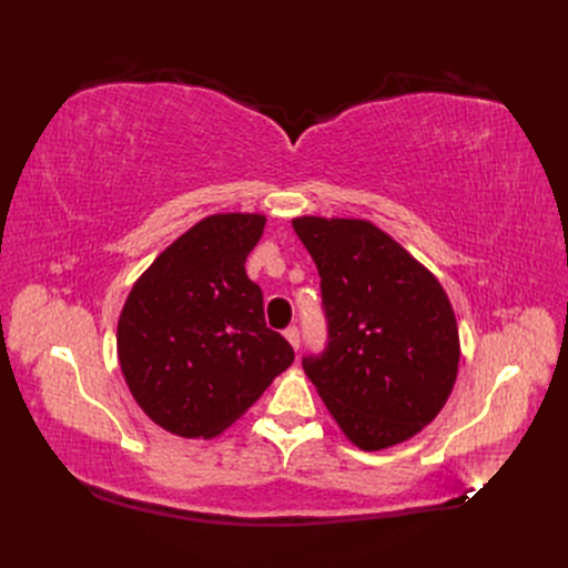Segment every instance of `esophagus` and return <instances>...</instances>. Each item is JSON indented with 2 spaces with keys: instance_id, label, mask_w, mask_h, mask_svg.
Masks as SVG:
<instances>
[{
  "instance_id": "obj_1",
  "label": "esophagus",
  "mask_w": 568,
  "mask_h": 568,
  "mask_svg": "<svg viewBox=\"0 0 568 568\" xmlns=\"http://www.w3.org/2000/svg\"><path fill=\"white\" fill-rule=\"evenodd\" d=\"M284 336H286V341L291 343V346H294V348L298 351V346H301V332H298V326H286Z\"/></svg>"
}]
</instances>
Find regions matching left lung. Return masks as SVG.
Wrapping results in <instances>:
<instances>
[{"label":"left lung","instance_id":"1","mask_svg":"<svg viewBox=\"0 0 568 568\" xmlns=\"http://www.w3.org/2000/svg\"><path fill=\"white\" fill-rule=\"evenodd\" d=\"M320 272L326 346L303 369L357 448L382 450L432 422L459 365L453 305L432 272L365 220L296 217Z\"/></svg>","mask_w":568,"mask_h":568}]
</instances>
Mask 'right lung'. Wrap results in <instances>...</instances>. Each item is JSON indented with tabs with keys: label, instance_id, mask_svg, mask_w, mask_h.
I'll use <instances>...</instances> for the list:
<instances>
[{
	"label": "right lung",
	"instance_id": "add662e5",
	"mask_svg": "<svg viewBox=\"0 0 568 568\" xmlns=\"http://www.w3.org/2000/svg\"><path fill=\"white\" fill-rule=\"evenodd\" d=\"M263 227V215L205 217L130 291L118 320L120 369L134 400L170 434L217 436L294 363L244 267Z\"/></svg>",
	"mask_w": 568,
	"mask_h": 568
}]
</instances>
